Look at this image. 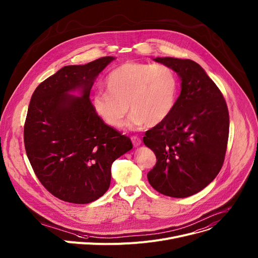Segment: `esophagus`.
<instances>
[{"mask_svg": "<svg viewBox=\"0 0 258 258\" xmlns=\"http://www.w3.org/2000/svg\"><path fill=\"white\" fill-rule=\"evenodd\" d=\"M132 142L134 146H139L142 143V140L139 138L138 136H132Z\"/></svg>", "mask_w": 258, "mask_h": 258, "instance_id": "esophagus-1", "label": "esophagus"}]
</instances>
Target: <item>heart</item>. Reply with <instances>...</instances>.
I'll return each mask as SVG.
<instances>
[{"label":"heart","mask_w":258,"mask_h":258,"mask_svg":"<svg viewBox=\"0 0 258 258\" xmlns=\"http://www.w3.org/2000/svg\"><path fill=\"white\" fill-rule=\"evenodd\" d=\"M107 91L92 96L95 113L112 127H120L130 110V125L154 126L173 111L178 80L172 68L164 64L125 62L106 78Z\"/></svg>","instance_id":"b5f03b06"}]
</instances>
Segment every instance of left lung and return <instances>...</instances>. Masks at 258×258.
Wrapping results in <instances>:
<instances>
[{
    "label": "left lung",
    "instance_id": "1",
    "mask_svg": "<svg viewBox=\"0 0 258 258\" xmlns=\"http://www.w3.org/2000/svg\"><path fill=\"white\" fill-rule=\"evenodd\" d=\"M154 61L178 74L181 92L169 117L143 137L157 157L147 178L159 193L184 198L203 190L220 172L229 135L228 108L198 63L171 57Z\"/></svg>",
    "mask_w": 258,
    "mask_h": 258
}]
</instances>
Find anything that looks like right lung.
Instances as JSON below:
<instances>
[{
	"mask_svg": "<svg viewBox=\"0 0 258 258\" xmlns=\"http://www.w3.org/2000/svg\"><path fill=\"white\" fill-rule=\"evenodd\" d=\"M113 60L64 66L32 94L24 126L27 157L41 184L63 201L84 204L101 197L113 162L133 148L128 137L95 113L89 97L95 78ZM76 89L81 98L68 93Z\"/></svg>",
	"mask_w": 258,
	"mask_h": 258,
	"instance_id": "obj_1",
	"label": "right lung"
}]
</instances>
